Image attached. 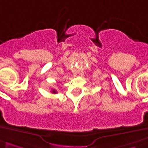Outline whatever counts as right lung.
<instances>
[{
	"mask_svg": "<svg viewBox=\"0 0 148 148\" xmlns=\"http://www.w3.org/2000/svg\"><path fill=\"white\" fill-rule=\"evenodd\" d=\"M52 92H53V93H57V91H56V90H54V89H53V90H52Z\"/></svg>",
	"mask_w": 148,
	"mask_h": 148,
	"instance_id": "obj_1",
	"label": "right lung"
}]
</instances>
